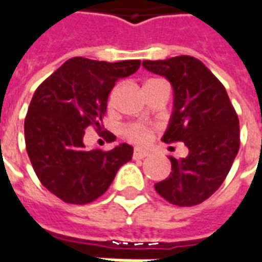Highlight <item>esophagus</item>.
Returning <instances> with one entry per match:
<instances>
[{
  "mask_svg": "<svg viewBox=\"0 0 262 262\" xmlns=\"http://www.w3.org/2000/svg\"><path fill=\"white\" fill-rule=\"evenodd\" d=\"M148 156V152L146 150H140V148H136V150L133 151V158L135 160H143V158H146Z\"/></svg>",
  "mask_w": 262,
  "mask_h": 262,
  "instance_id": "esophagus-1",
  "label": "esophagus"
}]
</instances>
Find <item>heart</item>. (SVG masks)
Returning <instances> with one entry per match:
<instances>
[{
	"label": "heart",
	"instance_id": "obj_1",
	"mask_svg": "<svg viewBox=\"0 0 262 262\" xmlns=\"http://www.w3.org/2000/svg\"><path fill=\"white\" fill-rule=\"evenodd\" d=\"M152 136V127L141 122H133L123 127V137L136 144H146Z\"/></svg>",
	"mask_w": 262,
	"mask_h": 262
}]
</instances>
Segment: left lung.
I'll list each match as a JSON object with an SVG mask.
<instances>
[{
  "label": "left lung",
  "mask_w": 262,
  "mask_h": 262,
  "mask_svg": "<svg viewBox=\"0 0 262 262\" xmlns=\"http://www.w3.org/2000/svg\"><path fill=\"white\" fill-rule=\"evenodd\" d=\"M143 67L173 87V111L162 141H182L189 148L186 158L169 157L172 172L154 187L170 204H200L220 189L237 156V114L224 84L197 58L143 61Z\"/></svg>",
  "instance_id": "obj_1"
}]
</instances>
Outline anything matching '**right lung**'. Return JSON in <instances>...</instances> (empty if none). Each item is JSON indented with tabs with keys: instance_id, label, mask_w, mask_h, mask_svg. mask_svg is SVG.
Segmentation results:
<instances>
[{
	"instance_id": "right-lung-1",
	"label": "right lung",
	"mask_w": 262,
	"mask_h": 262,
	"mask_svg": "<svg viewBox=\"0 0 262 262\" xmlns=\"http://www.w3.org/2000/svg\"><path fill=\"white\" fill-rule=\"evenodd\" d=\"M139 59L105 62L75 57L37 87L25 119L26 151L41 185L69 204H87L108 190L133 147L86 150L84 130L101 132L108 96L118 79L133 75ZM106 139H116L105 132Z\"/></svg>"
}]
</instances>
